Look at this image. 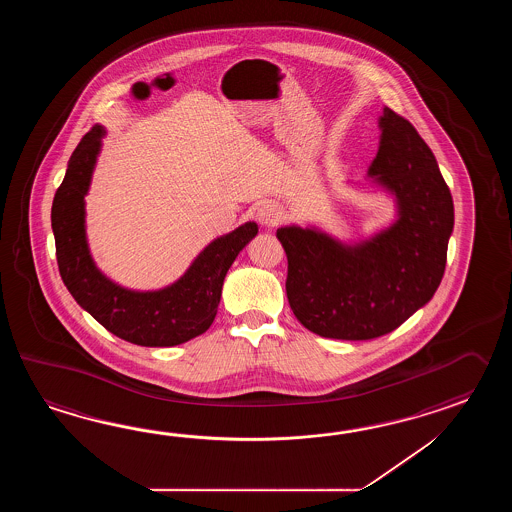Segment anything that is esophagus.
Masks as SVG:
<instances>
[{
  "label": "esophagus",
  "instance_id": "esophagus-1",
  "mask_svg": "<svg viewBox=\"0 0 512 512\" xmlns=\"http://www.w3.org/2000/svg\"><path fill=\"white\" fill-rule=\"evenodd\" d=\"M256 219H258V223L263 225V227H269V229L276 227L283 219L282 208L278 207L276 203H265L258 210Z\"/></svg>",
  "mask_w": 512,
  "mask_h": 512
}]
</instances>
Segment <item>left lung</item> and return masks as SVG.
Listing matches in <instances>:
<instances>
[{"mask_svg": "<svg viewBox=\"0 0 512 512\" xmlns=\"http://www.w3.org/2000/svg\"><path fill=\"white\" fill-rule=\"evenodd\" d=\"M381 142L368 175L392 192L397 219L370 240L346 245L315 227H282L287 300L302 326L338 340L392 333L432 300L454 229L450 190L421 135L382 109Z\"/></svg>", "mask_w": 512, "mask_h": 512, "instance_id": "1", "label": "left lung"}]
</instances>
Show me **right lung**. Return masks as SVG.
Segmentation results:
<instances>
[{
    "mask_svg": "<svg viewBox=\"0 0 512 512\" xmlns=\"http://www.w3.org/2000/svg\"><path fill=\"white\" fill-rule=\"evenodd\" d=\"M104 135L102 126L87 131L56 190L51 225L60 276L77 304L109 333L146 348L183 344L212 326L227 271L258 225L249 221L212 241L177 282L159 291H130L111 282L89 254L84 208Z\"/></svg>",
    "mask_w": 512,
    "mask_h": 512,
    "instance_id": "obj_1",
    "label": "right lung"
}]
</instances>
